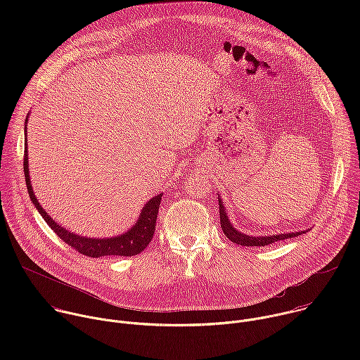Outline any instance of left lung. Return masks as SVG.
<instances>
[{"mask_svg":"<svg viewBox=\"0 0 360 360\" xmlns=\"http://www.w3.org/2000/svg\"><path fill=\"white\" fill-rule=\"evenodd\" d=\"M219 199V198H218ZM219 217H221V228L224 231V233L226 235L228 239H231L232 242L238 243V245H243V246H266V245H271L274 242H278V240H283V239H288V238H293V236H299L300 233H304L303 231L300 232H290V233H279V235H271V236H249V235H245V233H240L239 231H236L228 217H226V212L224 210V205L222 202L219 200Z\"/></svg>","mask_w":360,"mask_h":360,"instance_id":"8db88e82","label":"left lung"}]
</instances>
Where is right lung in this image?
<instances>
[{"instance_id": "add662e5", "label": "right lung", "mask_w": 360, "mask_h": 360, "mask_svg": "<svg viewBox=\"0 0 360 360\" xmlns=\"http://www.w3.org/2000/svg\"><path fill=\"white\" fill-rule=\"evenodd\" d=\"M25 132H27V127H25ZM24 175H25V184H27L30 198H31L32 203L35 205L38 212L41 214V217L44 218V221L49 225L51 229H53L58 235L60 239H63L67 245H70L72 249H75L81 255L91 256V258H99V256H108V255H114V256L138 255L148 246V243L150 242V239L153 236V232H155L157 215H158L162 193H160L155 198H152L145 205L136 225L132 229H129L127 233H124L121 236L110 238V239H92V238H84V236H78L75 233L68 232L63 226L57 225L53 221V218L48 217L45 214V211L42 210L39 202L35 198V193L32 192V186L30 182L27 141H25V150H24Z\"/></svg>"}]
</instances>
